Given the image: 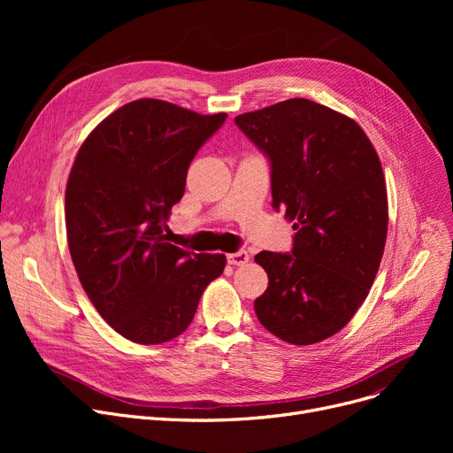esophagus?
<instances>
[{
  "instance_id": "1",
  "label": "esophagus",
  "mask_w": 453,
  "mask_h": 453,
  "mask_svg": "<svg viewBox=\"0 0 453 453\" xmlns=\"http://www.w3.org/2000/svg\"><path fill=\"white\" fill-rule=\"evenodd\" d=\"M250 260V255H248V251H244V250H239V251H234V253H229L227 255V263L229 265H234V266H244L246 263Z\"/></svg>"
}]
</instances>
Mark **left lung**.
<instances>
[{
	"mask_svg": "<svg viewBox=\"0 0 453 453\" xmlns=\"http://www.w3.org/2000/svg\"><path fill=\"white\" fill-rule=\"evenodd\" d=\"M234 123L272 166V205L294 220L290 253L260 251L268 273L255 314L292 345L340 332L365 301L388 236V190L369 137L350 117L308 99Z\"/></svg>",
	"mask_w": 453,
	"mask_h": 453,
	"instance_id": "8db88e82",
	"label": "left lung"
}]
</instances>
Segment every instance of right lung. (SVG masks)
<instances>
[{
    "label": "right lung",
    "mask_w": 453,
    "mask_h": 453,
    "mask_svg": "<svg viewBox=\"0 0 453 453\" xmlns=\"http://www.w3.org/2000/svg\"><path fill=\"white\" fill-rule=\"evenodd\" d=\"M226 117L132 101L88 135L69 173L71 260L103 319L134 343L178 338L224 272L226 255L166 242V220L185 193L190 161Z\"/></svg>",
    "instance_id": "obj_1"
}]
</instances>
